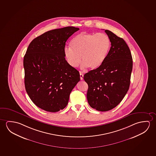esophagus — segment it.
<instances>
[{"label": "esophagus", "mask_w": 156, "mask_h": 156, "mask_svg": "<svg viewBox=\"0 0 156 156\" xmlns=\"http://www.w3.org/2000/svg\"><path fill=\"white\" fill-rule=\"evenodd\" d=\"M83 77H84V74H82V73L80 72V80H83Z\"/></svg>", "instance_id": "esophagus-1"}]
</instances>
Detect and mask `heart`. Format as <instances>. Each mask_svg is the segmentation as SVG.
I'll return each instance as SVG.
<instances>
[{"label":"heart","instance_id":"obj_1","mask_svg":"<svg viewBox=\"0 0 156 156\" xmlns=\"http://www.w3.org/2000/svg\"><path fill=\"white\" fill-rule=\"evenodd\" d=\"M70 45L71 48L64 49V55L71 66H78L81 55L83 66L94 69L105 60L110 50L111 41L108 35L103 33L82 32L72 39Z\"/></svg>","mask_w":156,"mask_h":156}]
</instances>
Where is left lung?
I'll use <instances>...</instances> for the list:
<instances>
[{
  "label": "left lung",
  "mask_w": 156,
  "mask_h": 156,
  "mask_svg": "<svg viewBox=\"0 0 156 156\" xmlns=\"http://www.w3.org/2000/svg\"><path fill=\"white\" fill-rule=\"evenodd\" d=\"M110 50L103 63L84 74L88 84L87 99L91 108L99 111L112 110L120 103L129 90L132 57L124 40L105 30Z\"/></svg>",
  "instance_id": "1"
}]
</instances>
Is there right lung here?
<instances>
[{
  "instance_id": "obj_1",
  "label": "right lung",
  "mask_w": 156,
  "mask_h": 156,
  "mask_svg": "<svg viewBox=\"0 0 156 156\" xmlns=\"http://www.w3.org/2000/svg\"><path fill=\"white\" fill-rule=\"evenodd\" d=\"M73 27L55 29L34 39L24 55V83L36 106L55 112L67 106L80 74L65 59V43L79 30Z\"/></svg>"
}]
</instances>
